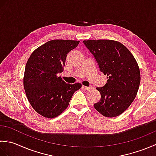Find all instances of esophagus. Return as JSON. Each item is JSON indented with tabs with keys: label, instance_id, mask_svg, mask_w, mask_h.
Listing matches in <instances>:
<instances>
[{
	"label": "esophagus",
	"instance_id": "1",
	"mask_svg": "<svg viewBox=\"0 0 156 156\" xmlns=\"http://www.w3.org/2000/svg\"><path fill=\"white\" fill-rule=\"evenodd\" d=\"M84 88L86 90H91L94 88L93 87H84Z\"/></svg>",
	"mask_w": 156,
	"mask_h": 156
}]
</instances>
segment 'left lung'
<instances>
[{"mask_svg": "<svg viewBox=\"0 0 156 156\" xmlns=\"http://www.w3.org/2000/svg\"><path fill=\"white\" fill-rule=\"evenodd\" d=\"M83 43L108 78L104 87L97 88L101 97L94 108L105 117L120 115L133 101L140 87V71L136 60L119 41L99 39Z\"/></svg>", "mask_w": 156, "mask_h": 156, "instance_id": "8db88e82", "label": "left lung"}]
</instances>
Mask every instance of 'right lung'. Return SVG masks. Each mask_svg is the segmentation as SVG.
<instances>
[{
    "label": "right lung",
    "instance_id": "1",
    "mask_svg": "<svg viewBox=\"0 0 156 156\" xmlns=\"http://www.w3.org/2000/svg\"><path fill=\"white\" fill-rule=\"evenodd\" d=\"M79 41L54 39L32 53L26 64L23 85L29 103L47 118H54L68 107L81 84H67L57 74L63 72L68 53Z\"/></svg>",
    "mask_w": 156,
    "mask_h": 156
}]
</instances>
